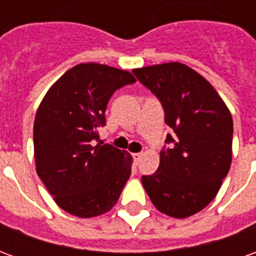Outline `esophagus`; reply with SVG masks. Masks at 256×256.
<instances>
[{"label":"esophagus","instance_id":"34e87169","mask_svg":"<svg viewBox=\"0 0 256 256\" xmlns=\"http://www.w3.org/2000/svg\"><path fill=\"white\" fill-rule=\"evenodd\" d=\"M141 158H142V154L141 152H137V154H133V160L136 164H138L140 160H141Z\"/></svg>","mask_w":256,"mask_h":256}]
</instances>
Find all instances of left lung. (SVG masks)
Masks as SVG:
<instances>
[{"label":"left lung","instance_id":"left-lung-1","mask_svg":"<svg viewBox=\"0 0 256 256\" xmlns=\"http://www.w3.org/2000/svg\"><path fill=\"white\" fill-rule=\"evenodd\" d=\"M133 74L160 101L174 132L167 134L159 168L142 176V185L160 212L190 216L216 196L230 168V112L208 80L185 64H158Z\"/></svg>","mask_w":256,"mask_h":256}]
</instances>
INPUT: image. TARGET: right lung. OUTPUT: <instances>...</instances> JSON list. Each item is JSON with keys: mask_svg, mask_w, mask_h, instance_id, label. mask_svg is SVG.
<instances>
[{"mask_svg": "<svg viewBox=\"0 0 256 256\" xmlns=\"http://www.w3.org/2000/svg\"><path fill=\"white\" fill-rule=\"evenodd\" d=\"M136 79L104 64H78L49 89L34 120L36 174L54 202L79 218H92L116 204L132 174V156L104 144L111 96Z\"/></svg>", "mask_w": 256, "mask_h": 256, "instance_id": "obj_1", "label": "right lung"}]
</instances>
